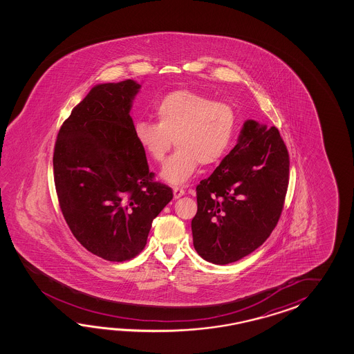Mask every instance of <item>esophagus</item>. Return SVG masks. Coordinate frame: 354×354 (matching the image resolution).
Wrapping results in <instances>:
<instances>
[{"instance_id":"1","label":"esophagus","mask_w":354,"mask_h":354,"mask_svg":"<svg viewBox=\"0 0 354 354\" xmlns=\"http://www.w3.org/2000/svg\"><path fill=\"white\" fill-rule=\"evenodd\" d=\"M185 195V189L180 187H174V198H180V196Z\"/></svg>"}]
</instances>
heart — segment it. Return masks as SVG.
<instances>
[{"mask_svg": "<svg viewBox=\"0 0 354 354\" xmlns=\"http://www.w3.org/2000/svg\"><path fill=\"white\" fill-rule=\"evenodd\" d=\"M158 122L139 120L134 127L138 144L160 163L172 147L177 151L162 168L160 177L171 185L187 182L200 165L214 166L232 148L238 129L233 106L196 91L180 88L159 98L154 106Z\"/></svg>", "mask_w": 354, "mask_h": 354, "instance_id": "b5f03b06", "label": "heart"}]
</instances>
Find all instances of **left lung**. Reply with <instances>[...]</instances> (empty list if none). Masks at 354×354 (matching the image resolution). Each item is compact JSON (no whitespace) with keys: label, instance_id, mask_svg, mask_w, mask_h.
I'll list each match as a JSON object with an SVG mask.
<instances>
[{"label":"left lung","instance_id":"1","mask_svg":"<svg viewBox=\"0 0 354 354\" xmlns=\"http://www.w3.org/2000/svg\"><path fill=\"white\" fill-rule=\"evenodd\" d=\"M290 158L279 129L247 120L238 143L196 187L194 247L214 264L233 263L261 247L279 223Z\"/></svg>","mask_w":354,"mask_h":354}]
</instances>
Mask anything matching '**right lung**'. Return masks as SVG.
Returning <instances> with one entry per match:
<instances>
[{
	"mask_svg": "<svg viewBox=\"0 0 354 354\" xmlns=\"http://www.w3.org/2000/svg\"><path fill=\"white\" fill-rule=\"evenodd\" d=\"M140 84H96L60 127L54 183L75 239L92 254L124 262L143 250L153 218L174 198L154 182L130 116Z\"/></svg>",
	"mask_w": 354,
	"mask_h": 354,
	"instance_id": "obj_1",
	"label": "right lung"
}]
</instances>
